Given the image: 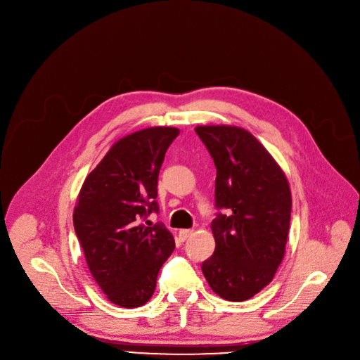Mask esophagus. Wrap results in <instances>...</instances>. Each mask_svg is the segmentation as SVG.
Instances as JSON below:
<instances>
[{"mask_svg": "<svg viewBox=\"0 0 360 360\" xmlns=\"http://www.w3.org/2000/svg\"><path fill=\"white\" fill-rule=\"evenodd\" d=\"M191 235H193V229H181V231L178 232V236H179V239H181L182 242L186 240Z\"/></svg>", "mask_w": 360, "mask_h": 360, "instance_id": "1", "label": "esophagus"}]
</instances>
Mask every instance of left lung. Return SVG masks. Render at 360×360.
Masks as SVG:
<instances>
[{
  "label": "left lung",
  "mask_w": 360,
  "mask_h": 360,
  "mask_svg": "<svg viewBox=\"0 0 360 360\" xmlns=\"http://www.w3.org/2000/svg\"><path fill=\"white\" fill-rule=\"evenodd\" d=\"M197 136L217 175L212 221L216 248L201 270L220 297L242 302L273 280L290 226L292 194L280 166L247 129L204 125Z\"/></svg>",
  "instance_id": "8db88e82"
}]
</instances>
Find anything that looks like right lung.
Returning <instances> with one entry per match:
<instances>
[{"mask_svg":"<svg viewBox=\"0 0 360 360\" xmlns=\"http://www.w3.org/2000/svg\"><path fill=\"white\" fill-rule=\"evenodd\" d=\"M178 134V128L153 127L121 139L80 190L74 231L93 278L118 307L144 305L155 293L160 267L174 252L172 233L147 217L159 213V170Z\"/></svg>","mask_w":360,"mask_h":360,"instance_id":"add662e5","label":"right lung"}]
</instances>
